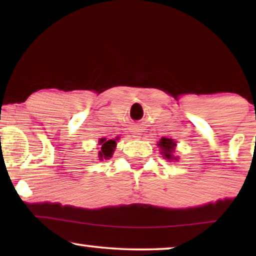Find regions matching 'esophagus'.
I'll use <instances>...</instances> for the list:
<instances>
[{
	"instance_id": "obj_1",
	"label": "esophagus",
	"mask_w": 256,
	"mask_h": 256,
	"mask_svg": "<svg viewBox=\"0 0 256 256\" xmlns=\"http://www.w3.org/2000/svg\"><path fill=\"white\" fill-rule=\"evenodd\" d=\"M141 132H138V130H135L134 132V138H141Z\"/></svg>"
}]
</instances>
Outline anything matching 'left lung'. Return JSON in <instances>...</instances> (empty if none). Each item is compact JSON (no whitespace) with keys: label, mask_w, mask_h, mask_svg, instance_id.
<instances>
[{"label":"left lung","mask_w":256,"mask_h":256,"mask_svg":"<svg viewBox=\"0 0 256 256\" xmlns=\"http://www.w3.org/2000/svg\"><path fill=\"white\" fill-rule=\"evenodd\" d=\"M157 146H160V154H162L163 157L168 160H177L178 157L174 156V149H176V141H174L172 138H162L160 140V142L157 143Z\"/></svg>","instance_id":"1"}]
</instances>
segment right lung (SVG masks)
<instances>
[{"label":"right lung","instance_id":"add662e5","mask_svg":"<svg viewBox=\"0 0 256 256\" xmlns=\"http://www.w3.org/2000/svg\"><path fill=\"white\" fill-rule=\"evenodd\" d=\"M99 144L101 146V150L99 152V160H108L113 155L115 146H116V138L113 140H106L100 138Z\"/></svg>","mask_w":256,"mask_h":256}]
</instances>
